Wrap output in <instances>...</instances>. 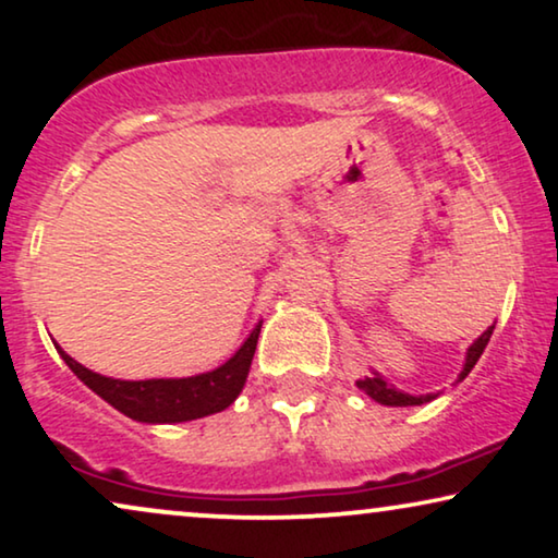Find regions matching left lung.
I'll return each mask as SVG.
<instances>
[{"label":"left lung","mask_w":558,"mask_h":558,"mask_svg":"<svg viewBox=\"0 0 558 558\" xmlns=\"http://www.w3.org/2000/svg\"><path fill=\"white\" fill-rule=\"evenodd\" d=\"M493 330H495V325L487 327V330L480 335V338L468 348V353H464V365H462L460 376H457V384L468 378V373L475 368V363L480 361V355L485 353V345H487V342H490ZM355 384H357V388H361L363 393H368L373 401L384 403V407H418V403H426V401L437 399V393L414 396V393L401 391V388H396L393 384H388V380L380 376L378 371H371V376H363L361 380H355Z\"/></svg>","instance_id":"left-lung-1"}]
</instances>
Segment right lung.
Masks as SVG:
<instances>
[{
  "mask_svg": "<svg viewBox=\"0 0 558 558\" xmlns=\"http://www.w3.org/2000/svg\"><path fill=\"white\" fill-rule=\"evenodd\" d=\"M258 332H262V319L223 365L187 378H109L73 361L58 342L56 348L68 368L124 416L142 424H180L218 414L239 399L243 386H246L251 361H254Z\"/></svg>",
  "mask_w": 558,
  "mask_h": 558,
  "instance_id": "add662e5",
  "label": "right lung"
}]
</instances>
